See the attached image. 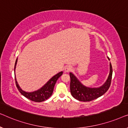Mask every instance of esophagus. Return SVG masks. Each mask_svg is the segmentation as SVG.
<instances>
[{
  "instance_id": "1",
  "label": "esophagus",
  "mask_w": 128,
  "mask_h": 128,
  "mask_svg": "<svg viewBox=\"0 0 128 128\" xmlns=\"http://www.w3.org/2000/svg\"><path fill=\"white\" fill-rule=\"evenodd\" d=\"M64 72H69L70 71L72 70V67L70 65H66L65 67H64Z\"/></svg>"
}]
</instances>
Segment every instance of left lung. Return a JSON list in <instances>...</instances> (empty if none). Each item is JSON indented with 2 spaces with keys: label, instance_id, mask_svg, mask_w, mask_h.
I'll use <instances>...</instances> for the list:
<instances>
[{
  "label": "left lung",
  "instance_id": "1",
  "mask_svg": "<svg viewBox=\"0 0 128 128\" xmlns=\"http://www.w3.org/2000/svg\"><path fill=\"white\" fill-rule=\"evenodd\" d=\"M110 72L107 80L104 84L98 88H89L84 86L77 79L73 73H70V89L72 96L78 101L86 102L94 100L104 94L109 89L111 83L112 75V68L111 64H110Z\"/></svg>",
  "mask_w": 128,
  "mask_h": 128
}]
</instances>
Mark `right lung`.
<instances>
[{"instance_id": "add662e5", "label": "right lung", "mask_w": 128, "mask_h": 128, "mask_svg": "<svg viewBox=\"0 0 128 128\" xmlns=\"http://www.w3.org/2000/svg\"><path fill=\"white\" fill-rule=\"evenodd\" d=\"M17 62V58L15 62V65H14V71H15V68L16 66ZM63 74V72H60L59 73H58L56 75H55L54 77L50 78L45 84L44 86L42 87H41V88L39 90L36 91V92H26L22 90V89L17 83L16 81V78H15L16 80V87L18 88L19 92H20V93L22 94V96H24V97L27 98L28 99L30 100L34 101V102H42L46 100L49 97H50L54 91V88L55 86V84L57 80L58 79L59 77L61 76V75Z\"/></svg>"}]
</instances>
